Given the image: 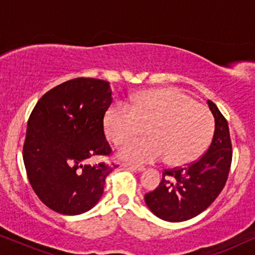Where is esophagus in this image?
<instances>
[{
  "label": "esophagus",
  "instance_id": "34e87169",
  "mask_svg": "<svg viewBox=\"0 0 255 255\" xmlns=\"http://www.w3.org/2000/svg\"><path fill=\"white\" fill-rule=\"evenodd\" d=\"M122 166L125 167V168H128V169L135 170V172H142V170H145L144 167L135 166V165H131V163H122Z\"/></svg>",
  "mask_w": 255,
  "mask_h": 255
}]
</instances>
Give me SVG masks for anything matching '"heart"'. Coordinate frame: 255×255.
Wrapping results in <instances>:
<instances>
[{"label": "heart", "instance_id": "b5f03b06", "mask_svg": "<svg viewBox=\"0 0 255 255\" xmlns=\"http://www.w3.org/2000/svg\"><path fill=\"white\" fill-rule=\"evenodd\" d=\"M104 131L116 146L137 140L118 153L123 160L152 163L165 159L184 166L200 158L210 142L215 121L211 111L176 88L147 90L134 96L131 109L115 104L104 116Z\"/></svg>", "mask_w": 255, "mask_h": 255}]
</instances>
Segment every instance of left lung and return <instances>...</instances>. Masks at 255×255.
Returning <instances> with one entry per match:
<instances>
[{
	"label": "left lung",
	"instance_id": "left-lung-1",
	"mask_svg": "<svg viewBox=\"0 0 255 255\" xmlns=\"http://www.w3.org/2000/svg\"><path fill=\"white\" fill-rule=\"evenodd\" d=\"M215 117V133L208 151L184 168L165 169L162 180L145 202L156 217L167 222H184L203 212L224 188L232 161L229 125L217 106L208 101Z\"/></svg>",
	"mask_w": 255,
	"mask_h": 255
}]
</instances>
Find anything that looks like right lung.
I'll use <instances>...</instances> for the list:
<instances>
[{
  "label": "right lung",
  "instance_id": "1",
  "mask_svg": "<svg viewBox=\"0 0 255 255\" xmlns=\"http://www.w3.org/2000/svg\"><path fill=\"white\" fill-rule=\"evenodd\" d=\"M111 102L109 82L78 78L48 90L30 115L23 146L27 179L39 200L58 214H83L102 196L116 165L86 161L110 155L103 118Z\"/></svg>",
  "mask_w": 255,
  "mask_h": 255
}]
</instances>
